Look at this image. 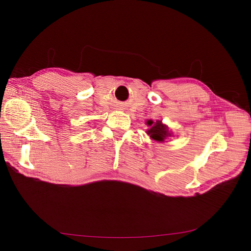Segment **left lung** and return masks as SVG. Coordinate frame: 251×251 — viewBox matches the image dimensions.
<instances>
[{
  "label": "left lung",
  "mask_w": 251,
  "mask_h": 251,
  "mask_svg": "<svg viewBox=\"0 0 251 251\" xmlns=\"http://www.w3.org/2000/svg\"><path fill=\"white\" fill-rule=\"evenodd\" d=\"M147 126H150V128L146 130V134L150 136L152 141H156L157 143H164L166 139H168L173 135V131L169 130L168 126L164 124L161 121H147Z\"/></svg>",
  "instance_id": "8db88e82"
}]
</instances>
